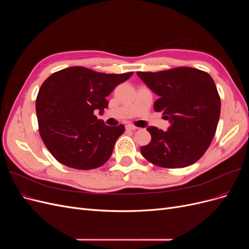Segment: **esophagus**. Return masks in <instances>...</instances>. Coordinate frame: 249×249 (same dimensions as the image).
Here are the masks:
<instances>
[{
    "instance_id": "esophagus-1",
    "label": "esophagus",
    "mask_w": 249,
    "mask_h": 249,
    "mask_svg": "<svg viewBox=\"0 0 249 249\" xmlns=\"http://www.w3.org/2000/svg\"><path fill=\"white\" fill-rule=\"evenodd\" d=\"M125 129H126V130H130V131H136V130L138 129V127L133 125V124H126V125H125Z\"/></svg>"
}]
</instances>
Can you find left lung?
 <instances>
[{
  "mask_svg": "<svg viewBox=\"0 0 249 249\" xmlns=\"http://www.w3.org/2000/svg\"><path fill=\"white\" fill-rule=\"evenodd\" d=\"M137 74L159 95L155 111L171 124L168 131L148 127L152 140L140 147L142 156L163 168H183L198 161L213 140L220 116V96L212 77L186 66Z\"/></svg>",
  "mask_w": 249,
  "mask_h": 249,
  "instance_id": "left-lung-1",
  "label": "left lung"
}]
</instances>
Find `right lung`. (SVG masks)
Instances as JSON below:
<instances>
[{"label":"right lung","instance_id":"right-lung-1","mask_svg":"<svg viewBox=\"0 0 249 249\" xmlns=\"http://www.w3.org/2000/svg\"><path fill=\"white\" fill-rule=\"evenodd\" d=\"M133 71L103 73L71 66L52 73L36 97L40 137L55 159L67 167H101L112 155L124 124L108 126L93 114L108 108V96Z\"/></svg>","mask_w":249,"mask_h":249}]
</instances>
